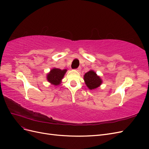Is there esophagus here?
I'll list each match as a JSON object with an SVG mask.
<instances>
[{"instance_id":"esophagus-1","label":"esophagus","mask_w":149,"mask_h":149,"mask_svg":"<svg viewBox=\"0 0 149 149\" xmlns=\"http://www.w3.org/2000/svg\"><path fill=\"white\" fill-rule=\"evenodd\" d=\"M76 70H77L78 71H79L81 70V67H79V68H78L76 69Z\"/></svg>"}]
</instances>
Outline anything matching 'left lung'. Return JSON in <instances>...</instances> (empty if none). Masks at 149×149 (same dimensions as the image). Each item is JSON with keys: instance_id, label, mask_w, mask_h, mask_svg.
Returning <instances> with one entry per match:
<instances>
[{"instance_id": "1", "label": "left lung", "mask_w": 149, "mask_h": 149, "mask_svg": "<svg viewBox=\"0 0 149 149\" xmlns=\"http://www.w3.org/2000/svg\"><path fill=\"white\" fill-rule=\"evenodd\" d=\"M84 79L86 84L90 89L97 88L102 83V80L100 76H97L95 72L92 70L88 71L84 74Z\"/></svg>"}]
</instances>
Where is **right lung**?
<instances>
[{"label":"right lung","instance_id":"obj_1","mask_svg":"<svg viewBox=\"0 0 149 149\" xmlns=\"http://www.w3.org/2000/svg\"><path fill=\"white\" fill-rule=\"evenodd\" d=\"M66 71V70H61L60 69L53 68L48 74L47 79L52 84L58 85L60 83L62 78H63Z\"/></svg>","mask_w":149,"mask_h":149}]
</instances>
